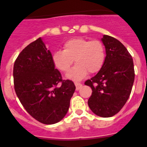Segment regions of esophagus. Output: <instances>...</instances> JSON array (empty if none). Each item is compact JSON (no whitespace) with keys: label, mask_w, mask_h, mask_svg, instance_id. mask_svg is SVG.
I'll use <instances>...</instances> for the list:
<instances>
[{"label":"esophagus","mask_w":147,"mask_h":147,"mask_svg":"<svg viewBox=\"0 0 147 147\" xmlns=\"http://www.w3.org/2000/svg\"><path fill=\"white\" fill-rule=\"evenodd\" d=\"M75 87H76V90H80V89L82 87V84L78 82H75Z\"/></svg>","instance_id":"34e87169"}]
</instances>
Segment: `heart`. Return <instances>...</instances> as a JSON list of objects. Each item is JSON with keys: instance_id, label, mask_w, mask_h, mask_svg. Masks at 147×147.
<instances>
[{"instance_id": "heart-1", "label": "heart", "mask_w": 147, "mask_h": 147, "mask_svg": "<svg viewBox=\"0 0 147 147\" xmlns=\"http://www.w3.org/2000/svg\"><path fill=\"white\" fill-rule=\"evenodd\" d=\"M105 48L98 40H90L83 38H73L66 41L63 50L55 52L52 60L55 67L67 72L73 63L76 65L67 75V78L80 80L87 75L96 73L101 69L105 61Z\"/></svg>"}]
</instances>
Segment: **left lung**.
Listing matches in <instances>:
<instances>
[{"label": "left lung", "mask_w": 147, "mask_h": 147, "mask_svg": "<svg viewBox=\"0 0 147 147\" xmlns=\"http://www.w3.org/2000/svg\"><path fill=\"white\" fill-rule=\"evenodd\" d=\"M106 57L97 75L84 84L92 88L88 106L93 113L110 117L121 110L131 92L134 81L132 57L116 38L104 35L101 39Z\"/></svg>", "instance_id": "1"}]
</instances>
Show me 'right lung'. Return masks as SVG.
I'll return each instance as SVG.
<instances>
[{"label":"right lung","instance_id":"1","mask_svg":"<svg viewBox=\"0 0 147 147\" xmlns=\"http://www.w3.org/2000/svg\"><path fill=\"white\" fill-rule=\"evenodd\" d=\"M16 94L26 110L45 124L61 121L75 90L72 81L63 80L52 54L41 38L19 54L13 67Z\"/></svg>","mask_w":147,"mask_h":147}]
</instances>
